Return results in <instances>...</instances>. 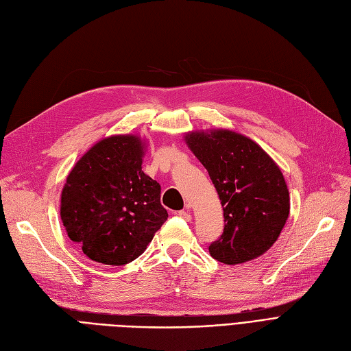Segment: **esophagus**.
Instances as JSON below:
<instances>
[{
  "mask_svg": "<svg viewBox=\"0 0 351 351\" xmlns=\"http://www.w3.org/2000/svg\"><path fill=\"white\" fill-rule=\"evenodd\" d=\"M178 217L180 219H183V220H191L192 219V215H191V210H189V208H186V210H182V211H178Z\"/></svg>",
  "mask_w": 351,
  "mask_h": 351,
  "instance_id": "obj_1",
  "label": "esophagus"
}]
</instances>
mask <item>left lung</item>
Listing matches in <instances>:
<instances>
[{"label": "left lung", "instance_id": "8db88e82", "mask_svg": "<svg viewBox=\"0 0 351 351\" xmlns=\"http://www.w3.org/2000/svg\"><path fill=\"white\" fill-rule=\"evenodd\" d=\"M186 143L201 160L221 201L224 230L210 254L224 264L257 258L276 242L289 215V192L279 167L238 132H191Z\"/></svg>", "mask_w": 351, "mask_h": 351}]
</instances>
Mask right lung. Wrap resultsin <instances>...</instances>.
<instances>
[{"instance_id": "1", "label": "right lung", "mask_w": 351, "mask_h": 351, "mask_svg": "<svg viewBox=\"0 0 351 351\" xmlns=\"http://www.w3.org/2000/svg\"><path fill=\"white\" fill-rule=\"evenodd\" d=\"M141 156L138 137L113 136L94 145L66 180L62 221L93 261L136 260L168 219L160 186L141 171Z\"/></svg>"}]
</instances>
